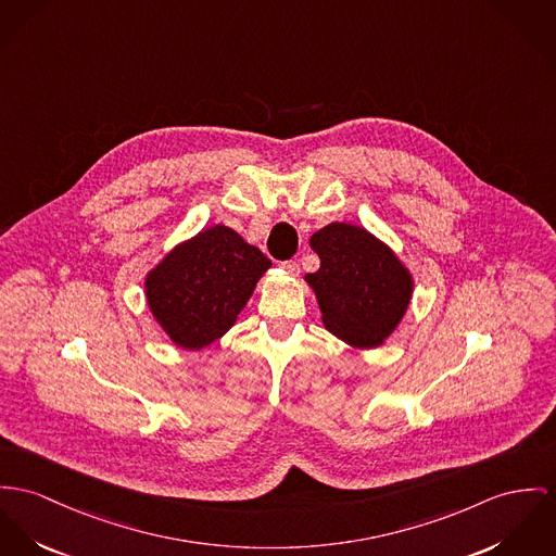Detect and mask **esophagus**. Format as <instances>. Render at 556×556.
Returning a JSON list of instances; mask_svg holds the SVG:
<instances>
[{
    "label": "esophagus",
    "mask_w": 556,
    "mask_h": 556,
    "mask_svg": "<svg viewBox=\"0 0 556 556\" xmlns=\"http://www.w3.org/2000/svg\"><path fill=\"white\" fill-rule=\"evenodd\" d=\"M281 268L288 273V275H292V277H296L300 273L299 262H294V260H288V262H281Z\"/></svg>",
    "instance_id": "esophagus-1"
}]
</instances>
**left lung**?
Wrapping results in <instances>:
<instances>
[{
  "mask_svg": "<svg viewBox=\"0 0 556 556\" xmlns=\"http://www.w3.org/2000/svg\"><path fill=\"white\" fill-rule=\"evenodd\" d=\"M319 270L304 275L321 324L355 349L381 346L404 319L415 279L395 252L364 226L332 222L308 239Z\"/></svg>",
  "mask_w": 556,
  "mask_h": 556,
  "instance_id": "left-lung-1",
  "label": "left lung"
}]
</instances>
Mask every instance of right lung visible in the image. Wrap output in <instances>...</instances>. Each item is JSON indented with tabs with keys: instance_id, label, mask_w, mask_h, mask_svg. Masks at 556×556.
<instances>
[{
	"instance_id": "right-lung-1",
	"label": "right lung",
	"mask_w": 556,
	"mask_h": 556,
	"mask_svg": "<svg viewBox=\"0 0 556 556\" xmlns=\"http://www.w3.org/2000/svg\"><path fill=\"white\" fill-rule=\"evenodd\" d=\"M270 266L237 230L215 224L177 243L148 270L146 300L175 346L201 351L237 324Z\"/></svg>"
}]
</instances>
